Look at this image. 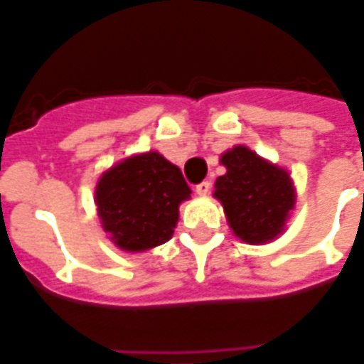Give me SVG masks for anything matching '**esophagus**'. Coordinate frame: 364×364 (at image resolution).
I'll list each match as a JSON object with an SVG mask.
<instances>
[{
  "label": "esophagus",
  "mask_w": 364,
  "mask_h": 364,
  "mask_svg": "<svg viewBox=\"0 0 364 364\" xmlns=\"http://www.w3.org/2000/svg\"><path fill=\"white\" fill-rule=\"evenodd\" d=\"M195 193H197L198 197H206V195L210 193V183H208V181L198 183L197 187H195Z\"/></svg>",
  "instance_id": "obj_1"
}]
</instances>
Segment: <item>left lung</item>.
<instances>
[{
	"label": "left lung",
	"instance_id": "1",
	"mask_svg": "<svg viewBox=\"0 0 364 364\" xmlns=\"http://www.w3.org/2000/svg\"><path fill=\"white\" fill-rule=\"evenodd\" d=\"M220 164L226 173L214 183L213 197L224 208L232 234L250 245L271 244L282 236L296 208V187L289 169L244 144L224 151Z\"/></svg>",
	"mask_w": 364,
	"mask_h": 364
}]
</instances>
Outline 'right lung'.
<instances>
[{
    "instance_id": "obj_1",
    "label": "right lung",
    "mask_w": 364,
    "mask_h": 364,
    "mask_svg": "<svg viewBox=\"0 0 364 364\" xmlns=\"http://www.w3.org/2000/svg\"><path fill=\"white\" fill-rule=\"evenodd\" d=\"M189 198L181 169L150 150L107 167L93 200L112 244L124 253H144L173 236L179 206Z\"/></svg>"
}]
</instances>
